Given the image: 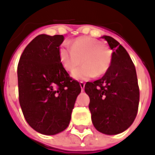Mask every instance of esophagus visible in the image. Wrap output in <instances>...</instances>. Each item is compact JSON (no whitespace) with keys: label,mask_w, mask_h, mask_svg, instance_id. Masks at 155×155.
<instances>
[{"label":"esophagus","mask_w":155,"mask_h":155,"mask_svg":"<svg viewBox=\"0 0 155 155\" xmlns=\"http://www.w3.org/2000/svg\"><path fill=\"white\" fill-rule=\"evenodd\" d=\"M80 87H81V90L82 91H84V85H85V84L84 83V82H80Z\"/></svg>","instance_id":"esophagus-1"}]
</instances>
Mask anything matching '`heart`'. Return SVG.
Segmentation results:
<instances>
[{
  "label": "heart",
  "instance_id": "heart-1",
  "mask_svg": "<svg viewBox=\"0 0 155 155\" xmlns=\"http://www.w3.org/2000/svg\"><path fill=\"white\" fill-rule=\"evenodd\" d=\"M59 57L63 66L70 72L73 71L82 62L84 65L73 72L78 80H87L95 75L105 74L112 61V52L101 41L91 37L76 39L70 47L64 45L59 49Z\"/></svg>",
  "mask_w": 155,
  "mask_h": 155
}]
</instances>
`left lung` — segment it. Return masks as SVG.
Instances as JSON below:
<instances>
[{"instance_id": "obj_1", "label": "left lung", "mask_w": 155, "mask_h": 155, "mask_svg": "<svg viewBox=\"0 0 155 155\" xmlns=\"http://www.w3.org/2000/svg\"><path fill=\"white\" fill-rule=\"evenodd\" d=\"M113 50L112 61L102 78L87 82L93 125L105 134L125 131L137 115L140 91L135 67L125 48L110 36H103Z\"/></svg>"}]
</instances>
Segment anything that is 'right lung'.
<instances>
[{
	"mask_svg": "<svg viewBox=\"0 0 155 155\" xmlns=\"http://www.w3.org/2000/svg\"><path fill=\"white\" fill-rule=\"evenodd\" d=\"M63 35H38L27 45L18 64L19 101L27 123L40 134L52 135L68 127L78 81L64 68L59 46Z\"/></svg>",
	"mask_w": 155,
	"mask_h": 155,
	"instance_id": "obj_1",
	"label": "right lung"
}]
</instances>
